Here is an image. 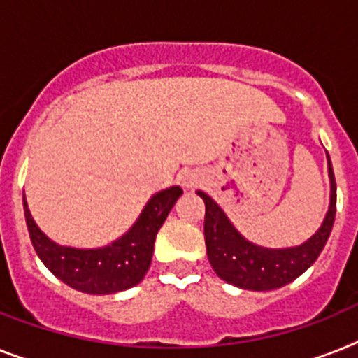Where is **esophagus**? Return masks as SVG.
<instances>
[{
    "instance_id": "1",
    "label": "esophagus",
    "mask_w": 358,
    "mask_h": 358,
    "mask_svg": "<svg viewBox=\"0 0 358 358\" xmlns=\"http://www.w3.org/2000/svg\"><path fill=\"white\" fill-rule=\"evenodd\" d=\"M182 185H185L186 188H194V186L199 185V181H197V177L194 176V173H188V176L182 177Z\"/></svg>"
}]
</instances>
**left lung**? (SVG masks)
<instances>
[{
	"label": "left lung",
	"instance_id": "1",
	"mask_svg": "<svg viewBox=\"0 0 358 358\" xmlns=\"http://www.w3.org/2000/svg\"><path fill=\"white\" fill-rule=\"evenodd\" d=\"M331 199L320 229L306 243L289 249H265L250 243L230 223L225 212L205 192L197 196L205 201V243L208 262L221 280L249 291H271L296 280L320 256L331 234L336 214V185L331 159L327 155Z\"/></svg>",
	"mask_w": 358,
	"mask_h": 358
}]
</instances>
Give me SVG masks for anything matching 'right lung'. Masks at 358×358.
Wrapping results in <instances>:
<instances>
[{"mask_svg": "<svg viewBox=\"0 0 358 358\" xmlns=\"http://www.w3.org/2000/svg\"><path fill=\"white\" fill-rule=\"evenodd\" d=\"M181 194L179 186H170L155 194L135 225L122 238L102 249L62 247L38 229L25 197L23 212L32 247L56 278L87 294H113L143 282L152 264L155 236Z\"/></svg>", "mask_w": 358, "mask_h": 358, "instance_id": "right-lung-1", "label": "right lung"}]
</instances>
